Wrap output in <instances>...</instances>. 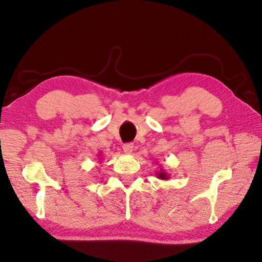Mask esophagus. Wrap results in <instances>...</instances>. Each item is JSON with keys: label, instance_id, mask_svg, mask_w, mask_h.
Masks as SVG:
<instances>
[{"label": "esophagus", "instance_id": "obj_1", "mask_svg": "<svg viewBox=\"0 0 262 262\" xmlns=\"http://www.w3.org/2000/svg\"><path fill=\"white\" fill-rule=\"evenodd\" d=\"M122 149H124L125 153L130 154L133 152V149H134V144H132V143L124 144V146H122Z\"/></svg>", "mask_w": 262, "mask_h": 262}]
</instances>
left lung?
<instances>
[{
	"label": "left lung",
	"mask_w": 262,
	"mask_h": 262,
	"mask_svg": "<svg viewBox=\"0 0 262 262\" xmlns=\"http://www.w3.org/2000/svg\"><path fill=\"white\" fill-rule=\"evenodd\" d=\"M157 177L160 180H169L170 179V174H168V172H166L163 168L161 169L159 172H157Z\"/></svg>",
	"instance_id": "8db88e82"
}]
</instances>
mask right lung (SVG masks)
I'll return each instance as SVG.
<instances>
[{"label": "right lung", "mask_w": 262, "mask_h": 262, "mask_svg": "<svg viewBox=\"0 0 262 262\" xmlns=\"http://www.w3.org/2000/svg\"><path fill=\"white\" fill-rule=\"evenodd\" d=\"M98 158H99V160H100V161H101V160H102V155H101V153H100V154L98 155Z\"/></svg>", "instance_id": "obj_1"}]
</instances>
